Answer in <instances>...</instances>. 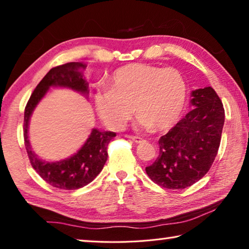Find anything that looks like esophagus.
Masks as SVG:
<instances>
[{
    "label": "esophagus",
    "mask_w": 249,
    "mask_h": 249,
    "mask_svg": "<svg viewBox=\"0 0 249 249\" xmlns=\"http://www.w3.org/2000/svg\"><path fill=\"white\" fill-rule=\"evenodd\" d=\"M128 138H129V139H132L133 142H137V143H140V142H143V139H142V137H138V136H128Z\"/></svg>",
    "instance_id": "1"
}]
</instances>
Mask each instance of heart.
<instances>
[{"instance_id":"b5f03b06","label":"heart","mask_w":249,"mask_h":249,"mask_svg":"<svg viewBox=\"0 0 249 249\" xmlns=\"http://www.w3.org/2000/svg\"><path fill=\"white\" fill-rule=\"evenodd\" d=\"M186 96V81L178 71L134 63L117 69L93 101L99 117L111 129H123L134 110L140 128L162 132L178 121Z\"/></svg>"}]
</instances>
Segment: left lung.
<instances>
[{"label": "left lung", "mask_w": 249, "mask_h": 249, "mask_svg": "<svg viewBox=\"0 0 249 249\" xmlns=\"http://www.w3.org/2000/svg\"><path fill=\"white\" fill-rule=\"evenodd\" d=\"M193 109L159 139V157L146 168L161 187L184 189L210 170L218 153L224 124V109L211 87L192 91Z\"/></svg>", "instance_id": "obj_1"}]
</instances>
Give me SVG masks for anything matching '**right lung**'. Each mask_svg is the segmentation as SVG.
Segmentation results:
<instances>
[{
  "label": "right lung",
  "mask_w": 249,
  "mask_h": 249,
  "mask_svg": "<svg viewBox=\"0 0 249 249\" xmlns=\"http://www.w3.org/2000/svg\"><path fill=\"white\" fill-rule=\"evenodd\" d=\"M85 69L86 65L79 62L53 67L36 87L25 107L24 139L30 163L48 184L60 189H78L92 182L102 171L107 159V144L116 136L113 132H100L93 128L83 147L75 155L57 162L43 161L31 150L28 126L35 107L46 96L50 87L70 88L88 96V83L81 71Z\"/></svg>",
  "instance_id": "obj_1"
}]
</instances>
